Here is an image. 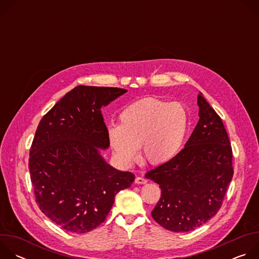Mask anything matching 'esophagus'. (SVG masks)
<instances>
[{"instance_id":"obj_1","label":"esophagus","mask_w":259,"mask_h":259,"mask_svg":"<svg viewBox=\"0 0 259 259\" xmlns=\"http://www.w3.org/2000/svg\"><path fill=\"white\" fill-rule=\"evenodd\" d=\"M135 183H137V184H144V183H146V179L143 178V177L137 176V177L135 178Z\"/></svg>"}]
</instances>
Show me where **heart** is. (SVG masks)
Segmentation results:
<instances>
[{"mask_svg": "<svg viewBox=\"0 0 259 259\" xmlns=\"http://www.w3.org/2000/svg\"><path fill=\"white\" fill-rule=\"evenodd\" d=\"M189 124L188 110L182 103L147 97L123 109L120 125H109L107 136L117 159L123 164L134 162L142 146L144 159L160 165L180 153Z\"/></svg>", "mask_w": 259, "mask_h": 259, "instance_id": "1", "label": "heart"}]
</instances>
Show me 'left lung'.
Segmentation results:
<instances>
[{"mask_svg":"<svg viewBox=\"0 0 259 259\" xmlns=\"http://www.w3.org/2000/svg\"><path fill=\"white\" fill-rule=\"evenodd\" d=\"M198 106L200 119L184 149L145 174L162 191L153 218L176 233L193 231L211 219L234 175L232 146L223 121L201 92Z\"/></svg>","mask_w":259,"mask_h":259,"instance_id":"8db88e82","label":"left lung"}]
</instances>
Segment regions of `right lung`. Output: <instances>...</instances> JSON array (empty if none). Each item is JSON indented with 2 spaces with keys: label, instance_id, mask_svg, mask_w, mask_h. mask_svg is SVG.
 <instances>
[{
  "label": "right lung",
  "instance_id": "obj_1",
  "mask_svg": "<svg viewBox=\"0 0 259 259\" xmlns=\"http://www.w3.org/2000/svg\"><path fill=\"white\" fill-rule=\"evenodd\" d=\"M126 92L78 86L36 128L28 160L35 201L47 217L69 233L84 234L101 225L116 195L135 179L101 155L109 147L101 108Z\"/></svg>",
  "mask_w": 259,
  "mask_h": 259
}]
</instances>
